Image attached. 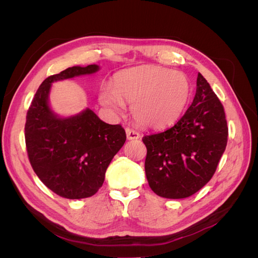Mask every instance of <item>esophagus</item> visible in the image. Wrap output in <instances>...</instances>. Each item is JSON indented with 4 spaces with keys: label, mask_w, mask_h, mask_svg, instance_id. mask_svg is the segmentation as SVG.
Returning a JSON list of instances; mask_svg holds the SVG:
<instances>
[{
    "label": "esophagus",
    "mask_w": 258,
    "mask_h": 258,
    "mask_svg": "<svg viewBox=\"0 0 258 258\" xmlns=\"http://www.w3.org/2000/svg\"><path fill=\"white\" fill-rule=\"evenodd\" d=\"M126 136H127V139L129 140H138L140 138V134L135 130H132L130 128H126Z\"/></svg>",
    "instance_id": "obj_1"
}]
</instances>
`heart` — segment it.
Wrapping results in <instances>:
<instances>
[{
  "instance_id": "1",
  "label": "heart",
  "mask_w": 258,
  "mask_h": 258,
  "mask_svg": "<svg viewBox=\"0 0 258 258\" xmlns=\"http://www.w3.org/2000/svg\"><path fill=\"white\" fill-rule=\"evenodd\" d=\"M189 97L190 83L184 73L141 66L116 74L111 89L101 90L99 100L113 111H121L122 102L131 103V115L139 124L163 129L181 117Z\"/></svg>"
}]
</instances>
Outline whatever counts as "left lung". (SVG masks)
Wrapping results in <instances>:
<instances>
[{
    "label": "left lung",
    "mask_w": 258,
    "mask_h": 258,
    "mask_svg": "<svg viewBox=\"0 0 258 258\" xmlns=\"http://www.w3.org/2000/svg\"><path fill=\"white\" fill-rule=\"evenodd\" d=\"M224 107L200 73L196 95L173 127L143 137L145 174L160 197L182 199L200 190L213 176L227 145Z\"/></svg>",
    "instance_id": "1"
}]
</instances>
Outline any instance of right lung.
<instances>
[{"label":"right lung","instance_id":"right-lung-1","mask_svg":"<svg viewBox=\"0 0 258 258\" xmlns=\"http://www.w3.org/2000/svg\"><path fill=\"white\" fill-rule=\"evenodd\" d=\"M98 64L68 68L38 87L27 113L25 137L28 156L38 178L68 199L91 197L102 186L106 169L126 142L120 124L101 120L90 108L72 116L52 111V83L98 72Z\"/></svg>","mask_w":258,"mask_h":258}]
</instances>
